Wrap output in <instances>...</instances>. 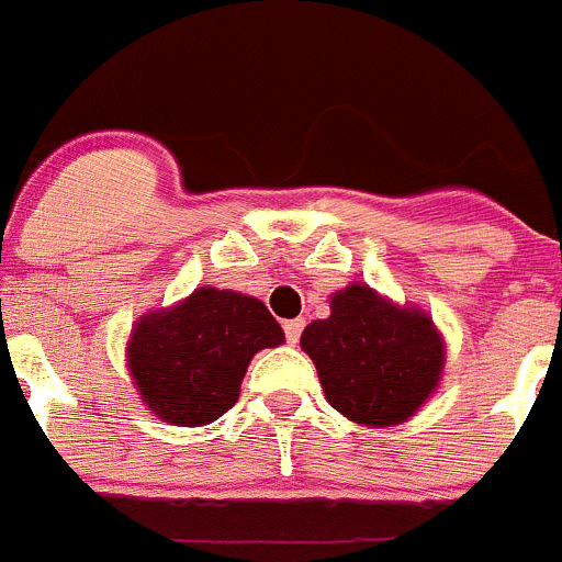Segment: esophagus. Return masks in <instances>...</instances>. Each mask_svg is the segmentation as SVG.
Listing matches in <instances>:
<instances>
[{
	"mask_svg": "<svg viewBox=\"0 0 562 562\" xmlns=\"http://www.w3.org/2000/svg\"><path fill=\"white\" fill-rule=\"evenodd\" d=\"M301 331H304V317H292V321H286V324H284L286 342H292V346H295V342H297Z\"/></svg>",
	"mask_w": 562,
	"mask_h": 562,
	"instance_id": "1",
	"label": "esophagus"
}]
</instances>
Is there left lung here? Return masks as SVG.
<instances>
[{"instance_id": "8db88e82", "label": "left lung", "mask_w": 562, "mask_h": 562, "mask_svg": "<svg viewBox=\"0 0 562 562\" xmlns=\"http://www.w3.org/2000/svg\"><path fill=\"white\" fill-rule=\"evenodd\" d=\"M329 310L301 335L326 402L366 428L408 422L445 374L448 349L434 317L366 284L331 292Z\"/></svg>"}]
</instances>
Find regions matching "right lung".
Listing matches in <instances>:
<instances>
[{"label":"right lung","mask_w":562,"mask_h":562,"mask_svg":"<svg viewBox=\"0 0 562 562\" xmlns=\"http://www.w3.org/2000/svg\"><path fill=\"white\" fill-rule=\"evenodd\" d=\"M281 342L284 329L258 297L196 286L132 326L126 369L157 419L202 428L236 405L252 357Z\"/></svg>","instance_id":"obj_1"}]
</instances>
